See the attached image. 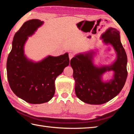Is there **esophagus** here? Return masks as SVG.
Returning a JSON list of instances; mask_svg holds the SVG:
<instances>
[{"mask_svg": "<svg viewBox=\"0 0 134 134\" xmlns=\"http://www.w3.org/2000/svg\"><path fill=\"white\" fill-rule=\"evenodd\" d=\"M74 57V54L73 53H69V58H70V60L72 58Z\"/></svg>", "mask_w": 134, "mask_h": 134, "instance_id": "1", "label": "esophagus"}]
</instances>
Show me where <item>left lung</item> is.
<instances>
[{
    "mask_svg": "<svg viewBox=\"0 0 134 134\" xmlns=\"http://www.w3.org/2000/svg\"><path fill=\"white\" fill-rule=\"evenodd\" d=\"M102 38L105 43L112 45L117 52V60L110 66H94L92 63L93 52L79 54L70 61L75 81L76 96L89 104H102L114 98L123 89L128 75L127 57L121 43L120 33L115 28L110 27L102 34ZM110 70L114 71V78L103 82L102 75Z\"/></svg>",
    "mask_w": 134,
    "mask_h": 134,
    "instance_id": "obj_1",
    "label": "left lung"
}]
</instances>
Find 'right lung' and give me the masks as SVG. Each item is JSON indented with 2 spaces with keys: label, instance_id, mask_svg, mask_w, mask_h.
<instances>
[{
  "label": "right lung",
  "instance_id": "1",
  "mask_svg": "<svg viewBox=\"0 0 134 134\" xmlns=\"http://www.w3.org/2000/svg\"><path fill=\"white\" fill-rule=\"evenodd\" d=\"M43 24L39 19L25 22L14 35L13 47L7 61V75L10 87L18 97L30 104L47 102L55 94L57 76L69 64L67 53L49 56L38 63L28 60L24 47L28 36Z\"/></svg>",
  "mask_w": 134,
  "mask_h": 134
}]
</instances>
